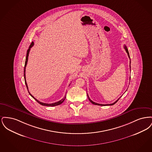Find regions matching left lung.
<instances>
[{"mask_svg": "<svg viewBox=\"0 0 152 152\" xmlns=\"http://www.w3.org/2000/svg\"><path fill=\"white\" fill-rule=\"evenodd\" d=\"M124 49L125 50V51H126V53H128V57L129 58H130V56H129V52H128V48H127V47H126V45H125L124 46ZM129 66H130V65H129ZM87 96H88V99H89V100L90 101V102H92L93 104H94V105H101V106H107V105H114L115 104H116V102L118 101V100L120 99V98L121 97H120L118 100H117L115 102H113V103H112V104H98V103H96V102H94L93 101H92L91 99H90V98L89 97V96H88V94H87Z\"/></svg>", "mask_w": 152, "mask_h": 152, "instance_id": "obj_1", "label": "left lung"}]
</instances>
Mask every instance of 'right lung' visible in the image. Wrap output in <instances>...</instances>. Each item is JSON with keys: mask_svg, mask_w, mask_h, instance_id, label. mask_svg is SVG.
Instances as JSON below:
<instances>
[{"mask_svg": "<svg viewBox=\"0 0 152 152\" xmlns=\"http://www.w3.org/2000/svg\"><path fill=\"white\" fill-rule=\"evenodd\" d=\"M34 43L32 42L31 44H30V45H29V48L28 49V50L27 51V56H26V61H25V65H24V81H25V84H26V87H27V89H28V93H29V94L36 100L38 103H39L40 105H43V106H47V107H55V106H56V105H60V104H61V103H63V101L65 100V97H66V96H65V97L63 98V99H62L61 100H60V101H58V102H54V103H52V104H47V103H44V102H40V101H39V100H37L36 99H35L32 94H31L30 93H29V91H28V86H27V82H26V65H27V62H28V55H29V51H30V50H31V48H32V47H33V45H34ZM70 84L69 85V86H70Z\"/></svg>", "mask_w": 152, "mask_h": 152, "instance_id": "add662e5", "label": "right lung"}]
</instances>
